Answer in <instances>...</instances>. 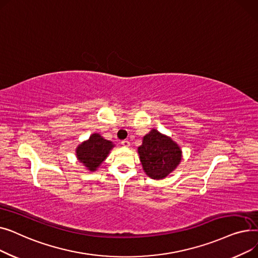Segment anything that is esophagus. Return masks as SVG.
I'll use <instances>...</instances> for the list:
<instances>
[{"label": "esophagus", "instance_id": "34e87169", "mask_svg": "<svg viewBox=\"0 0 258 258\" xmlns=\"http://www.w3.org/2000/svg\"><path fill=\"white\" fill-rule=\"evenodd\" d=\"M121 144L123 145L124 147H128V146H130V141H127V140H123V141H121Z\"/></svg>", "mask_w": 258, "mask_h": 258}]
</instances>
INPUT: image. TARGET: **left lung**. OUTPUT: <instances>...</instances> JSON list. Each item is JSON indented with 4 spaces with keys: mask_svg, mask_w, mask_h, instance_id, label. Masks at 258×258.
<instances>
[{
    "mask_svg": "<svg viewBox=\"0 0 258 258\" xmlns=\"http://www.w3.org/2000/svg\"><path fill=\"white\" fill-rule=\"evenodd\" d=\"M138 154L144 172L154 180H162L178 167L182 150L170 137L156 128L143 137Z\"/></svg>",
    "mask_w": 258,
    "mask_h": 258,
    "instance_id": "obj_1",
    "label": "left lung"
}]
</instances>
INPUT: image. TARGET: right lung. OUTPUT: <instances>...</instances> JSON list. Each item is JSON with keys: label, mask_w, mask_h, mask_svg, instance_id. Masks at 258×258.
<instances>
[{"label": "right lung", "mask_w": 258, "mask_h": 258, "mask_svg": "<svg viewBox=\"0 0 258 258\" xmlns=\"http://www.w3.org/2000/svg\"><path fill=\"white\" fill-rule=\"evenodd\" d=\"M114 146L112 141L104 139L98 133H94L88 140L76 147L75 154L78 162L88 170L96 171Z\"/></svg>", "instance_id": "obj_1"}]
</instances>
